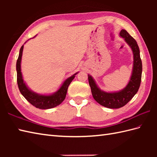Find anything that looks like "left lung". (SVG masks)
Wrapping results in <instances>:
<instances>
[{"label": "left lung", "instance_id": "8db88e82", "mask_svg": "<svg viewBox=\"0 0 157 157\" xmlns=\"http://www.w3.org/2000/svg\"><path fill=\"white\" fill-rule=\"evenodd\" d=\"M119 35L131 48L134 56L132 73L128 84L118 92H106L98 88L92 75H88L93 98L101 105L109 109H119L125 106L137 93L141 83L142 64L137 42L125 29L121 30Z\"/></svg>", "mask_w": 157, "mask_h": 157}]
</instances>
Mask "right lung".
Listing matches in <instances>:
<instances>
[{
  "mask_svg": "<svg viewBox=\"0 0 157 157\" xmlns=\"http://www.w3.org/2000/svg\"><path fill=\"white\" fill-rule=\"evenodd\" d=\"M23 45L20 48L19 57L16 63L17 82L18 88L21 94L24 96V98L29 103H31L35 107L40 109H52L59 105L65 100L69 86L71 84L73 79H74L75 75L77 73H78V72L74 73L73 75L66 79L58 90L52 93V94L48 95L38 94V93L31 90L26 85L23 79L21 71V62L23 54Z\"/></svg>",
  "mask_w": 157,
  "mask_h": 157,
  "instance_id": "add662e5",
  "label": "right lung"
}]
</instances>
